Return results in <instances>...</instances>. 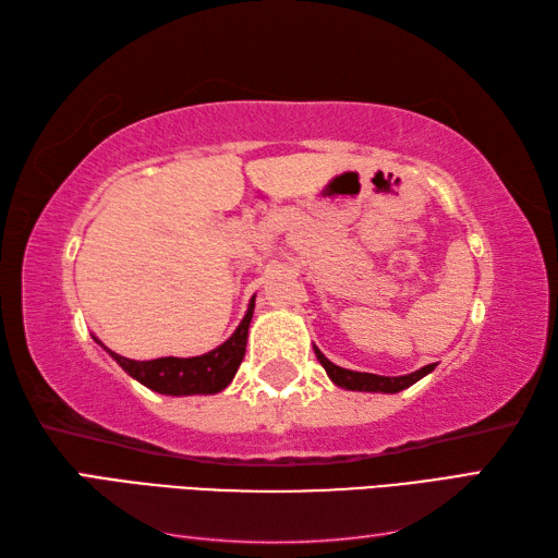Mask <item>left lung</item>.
Returning <instances> with one entry per match:
<instances>
[{"label": "left lung", "instance_id": "8db88e82", "mask_svg": "<svg viewBox=\"0 0 558 558\" xmlns=\"http://www.w3.org/2000/svg\"><path fill=\"white\" fill-rule=\"evenodd\" d=\"M316 360L322 362L326 369L328 378L336 386L345 388V390H364V393H400V390L410 388L412 384H417L420 378L434 372V364H426L422 369L405 374V376H378V374H366V372H352V369H342V366L333 364L328 357H324L322 350L314 348Z\"/></svg>", "mask_w": 558, "mask_h": 558}]
</instances>
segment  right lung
<instances>
[{
  "mask_svg": "<svg viewBox=\"0 0 558 558\" xmlns=\"http://www.w3.org/2000/svg\"><path fill=\"white\" fill-rule=\"evenodd\" d=\"M252 316H254V298L248 302V310L234 333L225 340L220 348L201 354V357H186V360L160 357V360L136 362V360H126L122 354H117L108 348L105 350L110 352V357L117 360V364H120L129 376L136 378V381L144 384L146 388L156 390V393L213 396V393H220L222 388H228L236 369H240L246 352V336H248ZM96 342L100 340L96 338Z\"/></svg>",
  "mask_w": 558,
  "mask_h": 558,
  "instance_id": "1",
  "label": "right lung"
}]
</instances>
